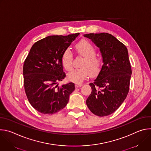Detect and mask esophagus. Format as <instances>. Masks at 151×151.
<instances>
[{
  "mask_svg": "<svg viewBox=\"0 0 151 151\" xmlns=\"http://www.w3.org/2000/svg\"><path fill=\"white\" fill-rule=\"evenodd\" d=\"M81 86H82V83H76L75 84V87H77V88L81 87Z\"/></svg>",
  "mask_w": 151,
  "mask_h": 151,
  "instance_id": "obj_1",
  "label": "esophagus"
}]
</instances>
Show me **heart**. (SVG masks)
Returning <instances> with one entry per match:
<instances>
[{"label": "heart", "instance_id": "obj_1", "mask_svg": "<svg viewBox=\"0 0 151 151\" xmlns=\"http://www.w3.org/2000/svg\"><path fill=\"white\" fill-rule=\"evenodd\" d=\"M78 52L84 57L79 69H75L68 73V79L76 83H81L87 79L90 71L94 73L99 68V61L96 57V50L91 43L87 40H82L76 45ZM73 55L69 49L64 50L61 57V61L63 68L70 70L72 68Z\"/></svg>", "mask_w": 151, "mask_h": 151}]
</instances>
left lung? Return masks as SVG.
Masks as SVG:
<instances>
[{
	"instance_id": "8db88e82",
	"label": "left lung",
	"mask_w": 151,
	"mask_h": 151,
	"mask_svg": "<svg viewBox=\"0 0 151 151\" xmlns=\"http://www.w3.org/2000/svg\"><path fill=\"white\" fill-rule=\"evenodd\" d=\"M99 48L103 64L86 100L89 109L99 116H107L117 110L128 93L132 69L127 47L107 33L85 34Z\"/></svg>"
}]
</instances>
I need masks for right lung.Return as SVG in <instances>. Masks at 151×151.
<instances>
[{"label": "right lung", "instance_id": "obj_1", "mask_svg": "<svg viewBox=\"0 0 151 151\" xmlns=\"http://www.w3.org/2000/svg\"><path fill=\"white\" fill-rule=\"evenodd\" d=\"M79 33L49 36L33 44L23 66L24 86L30 104L39 112L54 114L65 107L75 84L58 86L66 77L61 57Z\"/></svg>", "mask_w": 151, "mask_h": 151}]
</instances>
